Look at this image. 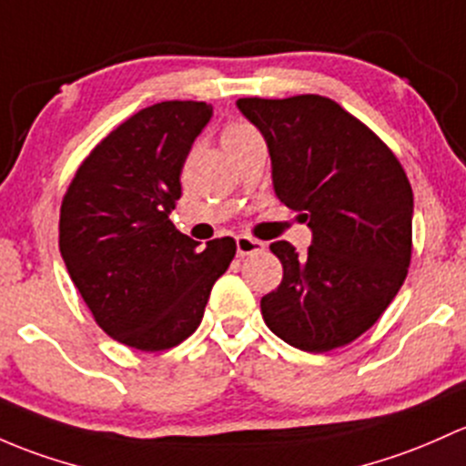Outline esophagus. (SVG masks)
I'll return each mask as SVG.
<instances>
[{"mask_svg": "<svg viewBox=\"0 0 466 466\" xmlns=\"http://www.w3.org/2000/svg\"><path fill=\"white\" fill-rule=\"evenodd\" d=\"M266 249V243L252 237H237V252L238 257H248V254H257Z\"/></svg>", "mask_w": 466, "mask_h": 466, "instance_id": "esophagus-1", "label": "esophagus"}]
</instances>
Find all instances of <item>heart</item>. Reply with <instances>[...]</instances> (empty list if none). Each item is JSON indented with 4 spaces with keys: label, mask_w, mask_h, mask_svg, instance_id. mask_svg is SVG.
<instances>
[{
    "label": "heart",
    "mask_w": 466,
    "mask_h": 466,
    "mask_svg": "<svg viewBox=\"0 0 466 466\" xmlns=\"http://www.w3.org/2000/svg\"><path fill=\"white\" fill-rule=\"evenodd\" d=\"M248 136H257V131L246 125V122H229V125H225L223 134H220V143H223V147H228L237 143V140L248 138Z\"/></svg>",
    "instance_id": "obj_1"
}]
</instances>
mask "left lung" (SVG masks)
Here are the masks:
<instances>
[{
    "mask_svg": "<svg viewBox=\"0 0 466 466\" xmlns=\"http://www.w3.org/2000/svg\"><path fill=\"white\" fill-rule=\"evenodd\" d=\"M266 138L279 200L301 212L312 246L270 249L283 266L261 299L263 321L299 350L328 352L364 335L404 283L413 249V189L380 136L315 93L241 97Z\"/></svg>",
    "mask_w": 466,
    "mask_h": 466,
    "instance_id": "left-lung-1",
    "label": "left lung"
}]
</instances>
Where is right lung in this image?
Masks as SVG:
<instances>
[{"label":"right lung","instance_id":"add662e5","mask_svg":"<svg viewBox=\"0 0 466 466\" xmlns=\"http://www.w3.org/2000/svg\"><path fill=\"white\" fill-rule=\"evenodd\" d=\"M209 117L208 102L145 106L93 147L62 198L66 270L97 326L131 349L187 339L237 254L229 237L198 252L169 220L185 158Z\"/></svg>","mask_w":466,"mask_h":466}]
</instances>
